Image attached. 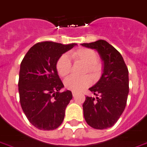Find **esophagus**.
I'll use <instances>...</instances> for the list:
<instances>
[{
  "instance_id": "obj_1",
  "label": "esophagus",
  "mask_w": 147,
  "mask_h": 147,
  "mask_svg": "<svg viewBox=\"0 0 147 147\" xmlns=\"http://www.w3.org/2000/svg\"><path fill=\"white\" fill-rule=\"evenodd\" d=\"M76 94H77V93L75 92V91H72V96H76Z\"/></svg>"
}]
</instances>
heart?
<instances>
[{"mask_svg":"<svg viewBox=\"0 0 147 147\" xmlns=\"http://www.w3.org/2000/svg\"><path fill=\"white\" fill-rule=\"evenodd\" d=\"M70 57L74 63H82L85 65L84 74L90 73L93 78H96L100 75L102 69V64L97 59L98 56L95 51L90 48L82 47L70 53ZM56 69L61 77H66L71 70V63L67 55L63 54L59 57L56 64ZM91 84V79L89 76L82 78L69 77L64 81V85L68 90L75 92L81 91Z\"/></svg>","mask_w":147,"mask_h":147,"instance_id":"1","label":"heart"}]
</instances>
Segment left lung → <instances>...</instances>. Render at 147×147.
Instances as JSON below:
<instances>
[{"label": "left lung", "instance_id": "8db88e82", "mask_svg": "<svg viewBox=\"0 0 147 147\" xmlns=\"http://www.w3.org/2000/svg\"><path fill=\"white\" fill-rule=\"evenodd\" d=\"M82 45L95 49L103 61L100 79L89 88L96 98L86 96L82 106L84 119L95 129H107L116 123L126 107L129 92L128 69L121 53L106 40Z\"/></svg>", "mask_w": 147, "mask_h": 147}]
</instances>
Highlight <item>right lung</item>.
Listing matches in <instances>:
<instances>
[{
	"instance_id": "add662e5",
	"label": "right lung",
	"mask_w": 147,
	"mask_h": 147,
	"mask_svg": "<svg viewBox=\"0 0 147 147\" xmlns=\"http://www.w3.org/2000/svg\"><path fill=\"white\" fill-rule=\"evenodd\" d=\"M76 45L53 41L37 43L20 64L18 83L20 104L29 122L38 129L54 130L64 119L72 94L69 90L59 92L64 85L56 64L62 54Z\"/></svg>"
}]
</instances>
